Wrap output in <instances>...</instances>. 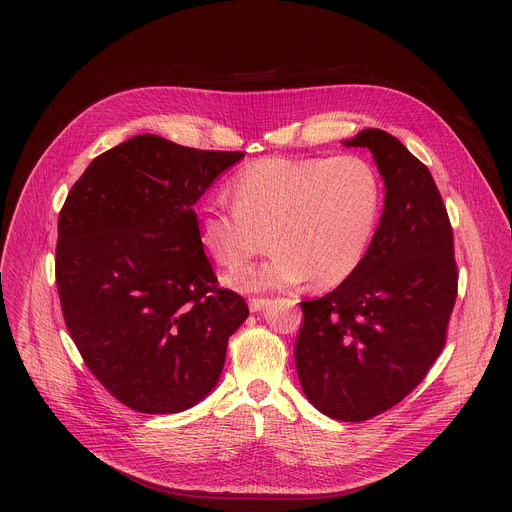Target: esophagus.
Segmentation results:
<instances>
[{"label": "esophagus", "instance_id": "1", "mask_svg": "<svg viewBox=\"0 0 512 512\" xmlns=\"http://www.w3.org/2000/svg\"><path fill=\"white\" fill-rule=\"evenodd\" d=\"M267 304H269L267 298H249V310H251V312H259V310H263Z\"/></svg>", "mask_w": 512, "mask_h": 512}]
</instances>
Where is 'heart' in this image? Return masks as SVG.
Wrapping results in <instances>:
<instances>
[{
  "mask_svg": "<svg viewBox=\"0 0 512 512\" xmlns=\"http://www.w3.org/2000/svg\"><path fill=\"white\" fill-rule=\"evenodd\" d=\"M233 202L208 196L196 208L202 249L223 267H237L263 249L259 265L229 275L245 291L298 285L318 287L348 279L373 241L381 182L360 156L261 158L231 182Z\"/></svg>",
  "mask_w": 512,
  "mask_h": 512,
  "instance_id": "1",
  "label": "heart"
}]
</instances>
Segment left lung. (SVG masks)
Here are the masks:
<instances>
[{"mask_svg":"<svg viewBox=\"0 0 512 512\" xmlns=\"http://www.w3.org/2000/svg\"><path fill=\"white\" fill-rule=\"evenodd\" d=\"M369 148L385 210L358 269L302 302L296 369L310 403L340 421H367L403 401L440 356L458 296L454 233L429 170L383 129L344 139Z\"/></svg>","mask_w":512,"mask_h":512,"instance_id":"8db88e82","label":"left lung"}]
</instances>
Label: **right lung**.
I'll use <instances>...</instances> for the list:
<instances>
[{
  "mask_svg": "<svg viewBox=\"0 0 512 512\" xmlns=\"http://www.w3.org/2000/svg\"><path fill=\"white\" fill-rule=\"evenodd\" d=\"M243 152L135 135L97 156L58 214L56 287L89 371L139 413L202 401L247 302L218 287L194 204Z\"/></svg>",
  "mask_w": 512,
  "mask_h": 512,
  "instance_id": "obj_1",
  "label": "right lung"
}]
</instances>
